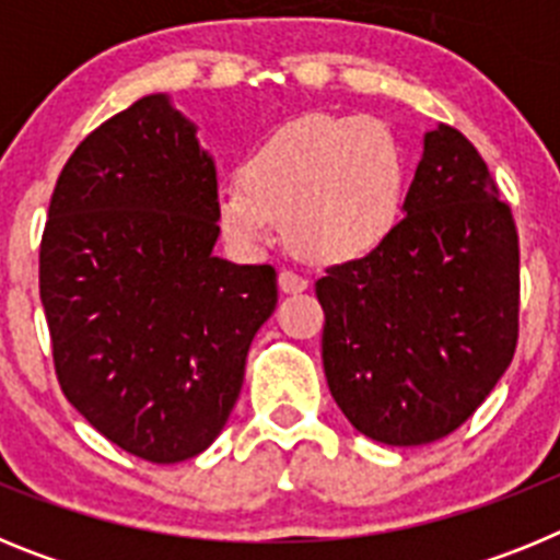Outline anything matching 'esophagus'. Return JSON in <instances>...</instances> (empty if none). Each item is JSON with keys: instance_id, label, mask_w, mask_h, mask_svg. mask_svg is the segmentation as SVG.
<instances>
[{"instance_id": "34e87169", "label": "esophagus", "mask_w": 560, "mask_h": 560, "mask_svg": "<svg viewBox=\"0 0 560 560\" xmlns=\"http://www.w3.org/2000/svg\"><path fill=\"white\" fill-rule=\"evenodd\" d=\"M305 289H308V280H305V277H300L291 269L280 271V291H283V294H300V291Z\"/></svg>"}]
</instances>
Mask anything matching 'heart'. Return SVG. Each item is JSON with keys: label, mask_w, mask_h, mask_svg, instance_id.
I'll list each match as a JSON object with an SVG mask.
<instances>
[{"label": "heart", "mask_w": 560, "mask_h": 560, "mask_svg": "<svg viewBox=\"0 0 560 560\" xmlns=\"http://www.w3.org/2000/svg\"><path fill=\"white\" fill-rule=\"evenodd\" d=\"M409 171L398 137L384 122L303 114L266 137L215 196L221 232L241 252L280 241L314 264L373 255L407 205Z\"/></svg>", "instance_id": "heart-1"}]
</instances>
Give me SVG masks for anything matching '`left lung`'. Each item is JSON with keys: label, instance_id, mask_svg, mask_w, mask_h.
Masks as SVG:
<instances>
[{"label": "left lung", "instance_id": "obj_1", "mask_svg": "<svg viewBox=\"0 0 560 560\" xmlns=\"http://www.w3.org/2000/svg\"><path fill=\"white\" fill-rule=\"evenodd\" d=\"M316 296L330 395L364 438L427 446L477 412L516 353L518 235L457 128L423 133L404 219Z\"/></svg>", "mask_w": 560, "mask_h": 560}]
</instances>
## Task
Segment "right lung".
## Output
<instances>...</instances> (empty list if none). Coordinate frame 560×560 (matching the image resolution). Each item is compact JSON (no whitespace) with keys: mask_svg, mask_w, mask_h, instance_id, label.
<instances>
[{"mask_svg":"<svg viewBox=\"0 0 560 560\" xmlns=\"http://www.w3.org/2000/svg\"><path fill=\"white\" fill-rule=\"evenodd\" d=\"M215 162L167 95L89 133L63 165L38 289L63 395L114 446L182 463L219 438L277 305L271 266L215 257Z\"/></svg>","mask_w":560,"mask_h":560,"instance_id":"add662e5","label":"right lung"}]
</instances>
